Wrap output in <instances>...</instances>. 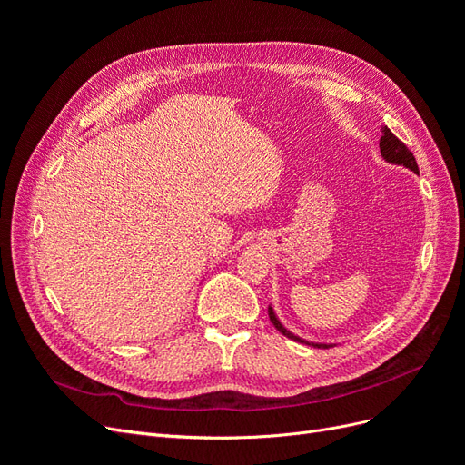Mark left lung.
I'll use <instances>...</instances> for the list:
<instances>
[{
  "instance_id": "1",
  "label": "left lung",
  "mask_w": 465,
  "mask_h": 465,
  "mask_svg": "<svg viewBox=\"0 0 465 465\" xmlns=\"http://www.w3.org/2000/svg\"><path fill=\"white\" fill-rule=\"evenodd\" d=\"M380 153H382V157L388 161V163H393V164H403V166H407L410 168V171H413V173H419V166H417V161H415V157H413V153L407 149V145L403 143V142H400V139L393 135L386 125H382V137H380ZM270 320H272V323L273 326L283 333V335H287L289 340H292V341H301V343H306L304 340H301V337H297V335H292L291 331H287L283 326H281V322L277 320V316H275V312L272 311V306H270ZM311 345V343H308ZM314 347H323V349H328L330 345H318V343H312Z\"/></svg>"
}]
</instances>
